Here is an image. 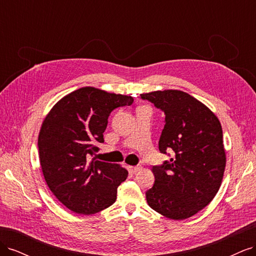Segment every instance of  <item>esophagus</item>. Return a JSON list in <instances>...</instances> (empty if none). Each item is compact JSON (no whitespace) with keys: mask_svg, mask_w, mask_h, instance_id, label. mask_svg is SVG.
<instances>
[{"mask_svg":"<svg viewBox=\"0 0 256 256\" xmlns=\"http://www.w3.org/2000/svg\"><path fill=\"white\" fill-rule=\"evenodd\" d=\"M129 170H130V172H131V173H134V174H136V172H138V171H141V170H142V166H129Z\"/></svg>","mask_w":256,"mask_h":256,"instance_id":"esophagus-1","label":"esophagus"}]
</instances>
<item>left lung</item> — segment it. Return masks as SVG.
<instances>
[{
    "mask_svg": "<svg viewBox=\"0 0 256 256\" xmlns=\"http://www.w3.org/2000/svg\"><path fill=\"white\" fill-rule=\"evenodd\" d=\"M141 98L164 112L159 150L170 157L152 166L154 184L145 193L147 203L166 218H190L212 202L221 186L226 162L221 124L182 90L152 92Z\"/></svg>",
    "mask_w": 256,
    "mask_h": 256,
    "instance_id": "left-lung-1",
    "label": "left lung"
}]
</instances>
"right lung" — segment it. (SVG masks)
Wrapping results in <instances>:
<instances>
[{"label":"right lung","mask_w":256,"mask_h":256,"mask_svg":"<svg viewBox=\"0 0 256 256\" xmlns=\"http://www.w3.org/2000/svg\"><path fill=\"white\" fill-rule=\"evenodd\" d=\"M134 98L95 88L76 90L54 106L38 136V152L46 182L72 212L92 214L116 200L127 170L92 159L104 143L111 112L131 106Z\"/></svg>","instance_id":"add662e5"}]
</instances>
